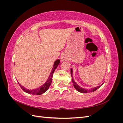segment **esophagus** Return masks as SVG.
<instances>
[{"instance_id": "obj_1", "label": "esophagus", "mask_w": 123, "mask_h": 123, "mask_svg": "<svg viewBox=\"0 0 123 123\" xmlns=\"http://www.w3.org/2000/svg\"><path fill=\"white\" fill-rule=\"evenodd\" d=\"M65 59V58H64V57H62V61H64Z\"/></svg>"}]
</instances>
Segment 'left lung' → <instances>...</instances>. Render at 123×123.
Masks as SVG:
<instances>
[{"label": "left lung", "mask_w": 123, "mask_h": 123, "mask_svg": "<svg viewBox=\"0 0 123 123\" xmlns=\"http://www.w3.org/2000/svg\"><path fill=\"white\" fill-rule=\"evenodd\" d=\"M72 72H73L72 69H71V76H72V83H73V86H74V87L75 88L76 90H77L78 91L80 92L84 93H88V92H93V91H95V90H97V89H98L99 88H100L103 85V84H102V85L99 86L95 87V88L91 89H89V90H88V89H85L84 88H82L81 87H80V86H79L75 82V81H74V80H73V76H72Z\"/></svg>", "instance_id": "left-lung-1"}]
</instances>
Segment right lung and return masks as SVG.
I'll list each match as a JSON object with an SVG mask.
<instances>
[{"instance_id":"add662e5","label":"right lung","mask_w":123,"mask_h":123,"mask_svg":"<svg viewBox=\"0 0 123 123\" xmlns=\"http://www.w3.org/2000/svg\"><path fill=\"white\" fill-rule=\"evenodd\" d=\"M59 62H60V61H59V59L56 60L55 62L52 70V71L50 74V76H49V78H48L47 81L43 86L39 87V88L35 89H33V90H29V89H26L24 86H21V85H20L19 83H18V84H19L20 87H21V88L22 89H23V91H24L26 93H29V94H33V95H38L42 94L43 93L47 91L48 89H49L50 86L51 84L52 80V77H53V73L55 71V69H56V68L57 67V66L59 65Z\"/></svg>"}]
</instances>
